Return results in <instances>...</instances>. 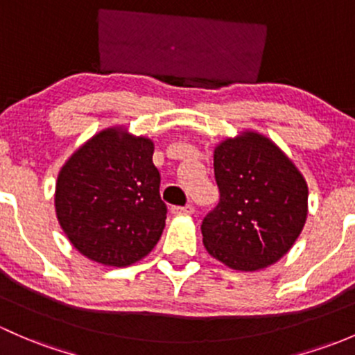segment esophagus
Here are the masks:
<instances>
[{
    "label": "esophagus",
    "mask_w": 355,
    "mask_h": 355,
    "mask_svg": "<svg viewBox=\"0 0 355 355\" xmlns=\"http://www.w3.org/2000/svg\"><path fill=\"white\" fill-rule=\"evenodd\" d=\"M171 211H173L174 215H191L193 211H195V208H193L191 205H184V207H173Z\"/></svg>",
    "instance_id": "34e87169"
}]
</instances>
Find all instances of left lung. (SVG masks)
I'll list each match as a JSON object with an SVG mask.
<instances>
[{"instance_id": "8db88e82", "label": "left lung", "mask_w": 355, "mask_h": 355, "mask_svg": "<svg viewBox=\"0 0 355 355\" xmlns=\"http://www.w3.org/2000/svg\"><path fill=\"white\" fill-rule=\"evenodd\" d=\"M220 202L203 218L211 258L258 272L286 257L308 218V182L272 138L243 130L215 145Z\"/></svg>"}]
</instances>
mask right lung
<instances>
[{"mask_svg":"<svg viewBox=\"0 0 355 355\" xmlns=\"http://www.w3.org/2000/svg\"><path fill=\"white\" fill-rule=\"evenodd\" d=\"M153 141L124 124L101 130L60 169L54 208L78 253L104 266H130L159 243L166 227Z\"/></svg>","mask_w":355,"mask_h":355,"instance_id":"add662e5","label":"right lung"}]
</instances>
